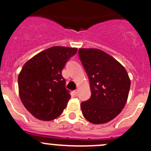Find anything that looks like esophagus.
<instances>
[{
    "mask_svg": "<svg viewBox=\"0 0 151 151\" xmlns=\"http://www.w3.org/2000/svg\"><path fill=\"white\" fill-rule=\"evenodd\" d=\"M74 96H77V90L74 91Z\"/></svg>",
    "mask_w": 151,
    "mask_h": 151,
    "instance_id": "1",
    "label": "esophagus"
}]
</instances>
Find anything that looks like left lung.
Segmentation results:
<instances>
[{
    "mask_svg": "<svg viewBox=\"0 0 151 151\" xmlns=\"http://www.w3.org/2000/svg\"><path fill=\"white\" fill-rule=\"evenodd\" d=\"M79 58L88 77L90 99L81 102L83 115L93 124L110 122L120 114L131 80L125 68L111 55L96 49H80Z\"/></svg>",
    "mask_w": 151,
    "mask_h": 151,
    "instance_id": "left-lung-1",
    "label": "left lung"
}]
</instances>
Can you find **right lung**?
Listing matches in <instances>:
<instances>
[{
	"mask_svg": "<svg viewBox=\"0 0 151 151\" xmlns=\"http://www.w3.org/2000/svg\"><path fill=\"white\" fill-rule=\"evenodd\" d=\"M76 48L53 46L25 63L18 75L19 95L25 108L35 118L53 120L61 114L71 95L65 88L62 71Z\"/></svg>",
	"mask_w": 151,
	"mask_h": 151,
	"instance_id": "1",
	"label": "right lung"
}]
</instances>
